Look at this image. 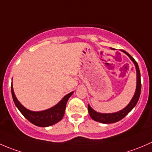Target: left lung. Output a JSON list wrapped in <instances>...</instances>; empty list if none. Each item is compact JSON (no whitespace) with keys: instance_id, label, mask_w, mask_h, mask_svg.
Wrapping results in <instances>:
<instances>
[{"instance_id":"left-lung-1","label":"left lung","mask_w":152,"mask_h":152,"mask_svg":"<svg viewBox=\"0 0 152 152\" xmlns=\"http://www.w3.org/2000/svg\"><path fill=\"white\" fill-rule=\"evenodd\" d=\"M124 53H126L131 60L133 61L136 67V71H137V86H136V91L135 94H134L133 98H132L129 104L126 106L125 108L123 110L118 111V112L114 113H99L96 112L94 110L90 107V105H88V113L90 116L91 118L94 121H98V122L103 123V124H111V123H115L117 121H120L122 118H124L132 109L134 108V106L137 104V101H138L139 97L140 95V91H141V81H140V69H139L138 65L136 61L134 60L133 58L130 56L128 53L126 51L122 50Z\"/></svg>"}]
</instances>
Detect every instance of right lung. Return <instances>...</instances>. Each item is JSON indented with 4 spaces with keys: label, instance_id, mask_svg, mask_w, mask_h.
<instances>
[{
    "label": "right lung",
    "instance_id": "obj_1",
    "mask_svg": "<svg viewBox=\"0 0 152 152\" xmlns=\"http://www.w3.org/2000/svg\"><path fill=\"white\" fill-rule=\"evenodd\" d=\"M11 89H12V95L14 102L18 110L20 111V113L24 115L25 118L28 120L30 122L34 124L36 126H42V127L55 124L63 118L67 101L73 94V92H71V93L66 94L60 102L48 110L39 111V112H34V111H31L26 109L19 102L15 96V93H14L12 84Z\"/></svg>",
    "mask_w": 152,
    "mask_h": 152
}]
</instances>
